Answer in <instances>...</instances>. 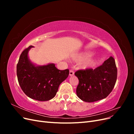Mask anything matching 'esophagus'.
I'll return each instance as SVG.
<instances>
[{"instance_id": "34e87169", "label": "esophagus", "mask_w": 134, "mask_h": 134, "mask_svg": "<svg viewBox=\"0 0 134 134\" xmlns=\"http://www.w3.org/2000/svg\"><path fill=\"white\" fill-rule=\"evenodd\" d=\"M74 74V70H72V69H70V71H69V75L70 76H72V75H73Z\"/></svg>"}]
</instances>
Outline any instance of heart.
<instances>
[{
    "mask_svg": "<svg viewBox=\"0 0 134 134\" xmlns=\"http://www.w3.org/2000/svg\"><path fill=\"white\" fill-rule=\"evenodd\" d=\"M89 55V54H88ZM78 59H82V57H79L78 58ZM94 63V60H88V61H87V62H85L84 63H83L82 65V67L83 68H87V66H90V65H91L92 64H93V63Z\"/></svg>",
    "mask_w": 134,
    "mask_h": 134,
    "instance_id": "1",
    "label": "heart"
}]
</instances>
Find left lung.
Here are the masks:
<instances>
[{"instance_id":"1","label":"left lung","mask_w":134,"mask_h":134,"mask_svg":"<svg viewBox=\"0 0 134 134\" xmlns=\"http://www.w3.org/2000/svg\"><path fill=\"white\" fill-rule=\"evenodd\" d=\"M75 75L79 79L76 92L80 99L93 102L104 99L110 94L116 84L117 69L115 59L110 56L95 69L79 70Z\"/></svg>"}]
</instances>
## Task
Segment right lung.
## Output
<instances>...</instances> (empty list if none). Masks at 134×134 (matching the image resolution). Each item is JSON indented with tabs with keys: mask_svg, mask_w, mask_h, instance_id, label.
Listing matches in <instances>:
<instances>
[{
	"mask_svg": "<svg viewBox=\"0 0 134 134\" xmlns=\"http://www.w3.org/2000/svg\"><path fill=\"white\" fill-rule=\"evenodd\" d=\"M32 46L25 48L17 65L18 81L22 90L30 98L40 101L48 100L56 94L60 84L69 74V70H59L55 64L36 66L28 58Z\"/></svg>",
	"mask_w": 134,
	"mask_h": 134,
	"instance_id": "add662e5",
	"label": "right lung"
}]
</instances>
